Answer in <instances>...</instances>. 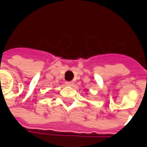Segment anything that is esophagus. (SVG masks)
Listing matches in <instances>:
<instances>
[{
	"instance_id": "esophagus-1",
	"label": "esophagus",
	"mask_w": 147,
	"mask_h": 147,
	"mask_svg": "<svg viewBox=\"0 0 147 147\" xmlns=\"http://www.w3.org/2000/svg\"><path fill=\"white\" fill-rule=\"evenodd\" d=\"M65 84H66V85L68 86H72L74 85V83L73 82H66V83H65Z\"/></svg>"
}]
</instances>
